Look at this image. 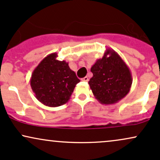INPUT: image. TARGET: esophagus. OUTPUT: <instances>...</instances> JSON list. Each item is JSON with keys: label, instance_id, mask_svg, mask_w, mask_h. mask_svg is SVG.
<instances>
[{"label": "esophagus", "instance_id": "obj_1", "mask_svg": "<svg viewBox=\"0 0 160 160\" xmlns=\"http://www.w3.org/2000/svg\"><path fill=\"white\" fill-rule=\"evenodd\" d=\"M82 81L87 82V81H89V78H88V77H85V78H83L82 79Z\"/></svg>", "mask_w": 160, "mask_h": 160}]
</instances>
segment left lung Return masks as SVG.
<instances>
[{
  "mask_svg": "<svg viewBox=\"0 0 160 160\" xmlns=\"http://www.w3.org/2000/svg\"><path fill=\"white\" fill-rule=\"evenodd\" d=\"M93 77L89 81L95 98L103 104L117 103L129 92L132 77L129 68L112 49L92 66Z\"/></svg>",
  "mask_w": 160,
  "mask_h": 160,
  "instance_id": "8db88e82",
  "label": "left lung"
}]
</instances>
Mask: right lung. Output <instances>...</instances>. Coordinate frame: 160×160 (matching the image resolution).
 I'll return each mask as SVG.
<instances>
[{
	"instance_id": "add662e5",
	"label": "right lung",
	"mask_w": 160,
	"mask_h": 160,
	"mask_svg": "<svg viewBox=\"0 0 160 160\" xmlns=\"http://www.w3.org/2000/svg\"><path fill=\"white\" fill-rule=\"evenodd\" d=\"M51 53L33 71L30 84L36 98L48 107H58L68 102L80 81L65 61H58Z\"/></svg>"
}]
</instances>
